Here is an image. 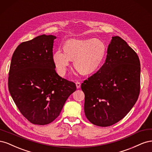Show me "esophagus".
Returning a JSON list of instances; mask_svg holds the SVG:
<instances>
[{"mask_svg":"<svg viewBox=\"0 0 152 152\" xmlns=\"http://www.w3.org/2000/svg\"><path fill=\"white\" fill-rule=\"evenodd\" d=\"M75 84H76V86H77V89H79L80 87V86H81V84H80V82L77 81V82H75Z\"/></svg>","mask_w":152,"mask_h":152,"instance_id":"esophagus-1","label":"esophagus"}]
</instances>
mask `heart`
I'll return each instance as SVG.
<instances>
[{"label":"heart","instance_id":"obj_1","mask_svg":"<svg viewBox=\"0 0 152 152\" xmlns=\"http://www.w3.org/2000/svg\"><path fill=\"white\" fill-rule=\"evenodd\" d=\"M107 53V47L98 39L68 40L65 49L59 48L53 55V61L60 75H64L74 59V65L82 73L89 75L97 71L103 64Z\"/></svg>","mask_w":152,"mask_h":152}]
</instances>
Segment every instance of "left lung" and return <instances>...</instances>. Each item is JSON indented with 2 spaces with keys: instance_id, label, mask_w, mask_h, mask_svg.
<instances>
[{
  "instance_id": "8db88e82",
  "label": "left lung",
  "mask_w": 152,
  "mask_h": 152,
  "mask_svg": "<svg viewBox=\"0 0 152 152\" xmlns=\"http://www.w3.org/2000/svg\"><path fill=\"white\" fill-rule=\"evenodd\" d=\"M140 72L136 53L120 37H113L105 63L81 84L87 118L100 127L122 119L138 98Z\"/></svg>"
}]
</instances>
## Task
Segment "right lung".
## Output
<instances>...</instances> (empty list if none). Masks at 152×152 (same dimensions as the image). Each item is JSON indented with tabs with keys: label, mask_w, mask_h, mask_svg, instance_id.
Returning a JSON list of instances; mask_svg holds the SVG:
<instances>
[{
	"label": "right lung",
	"mask_w": 152,
	"mask_h": 152,
	"mask_svg": "<svg viewBox=\"0 0 152 152\" xmlns=\"http://www.w3.org/2000/svg\"><path fill=\"white\" fill-rule=\"evenodd\" d=\"M56 38L44 34L36 37L21 43L12 56L9 91L20 112L34 124L54 121L77 88L74 82L55 70L53 48Z\"/></svg>",
	"instance_id": "right-lung-1"
}]
</instances>
